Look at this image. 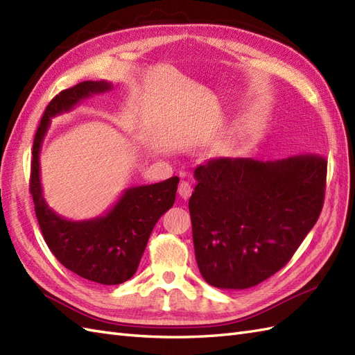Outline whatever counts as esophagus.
<instances>
[{"label":"esophagus","instance_id":"1","mask_svg":"<svg viewBox=\"0 0 355 355\" xmlns=\"http://www.w3.org/2000/svg\"><path fill=\"white\" fill-rule=\"evenodd\" d=\"M192 186L187 181H181L180 186H178V195L183 198V199H189L190 195H192Z\"/></svg>","mask_w":355,"mask_h":355}]
</instances>
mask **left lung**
Here are the masks:
<instances>
[{"label": "left lung", "instance_id": "8db88e82", "mask_svg": "<svg viewBox=\"0 0 355 355\" xmlns=\"http://www.w3.org/2000/svg\"><path fill=\"white\" fill-rule=\"evenodd\" d=\"M189 199L195 257L207 284L248 289L288 264L321 214L327 160L220 157L195 169Z\"/></svg>", "mask_w": 355, "mask_h": 355}]
</instances>
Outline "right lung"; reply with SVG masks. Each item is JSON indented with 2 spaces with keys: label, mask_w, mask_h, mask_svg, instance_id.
Here are the masks:
<instances>
[{
  "label": "right lung",
  "mask_w": 355,
  "mask_h": 355,
  "mask_svg": "<svg viewBox=\"0 0 355 355\" xmlns=\"http://www.w3.org/2000/svg\"><path fill=\"white\" fill-rule=\"evenodd\" d=\"M112 84L85 80L61 91L44 109L33 145L30 192L43 239L55 258L78 276L102 285H120L138 270L154 225L175 202L178 177L125 189L111 210L88 220H69L44 201L40 150L51 118L69 112L83 100L106 93Z\"/></svg>",
  "instance_id": "add662e5"
}]
</instances>
